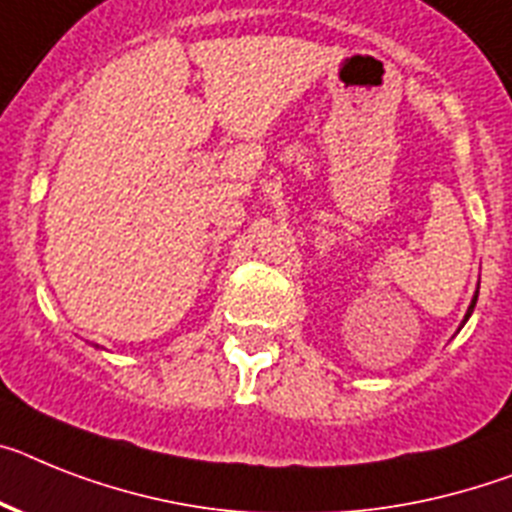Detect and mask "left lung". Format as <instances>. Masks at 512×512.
Listing matches in <instances>:
<instances>
[{"label": "left lung", "instance_id": "1", "mask_svg": "<svg viewBox=\"0 0 512 512\" xmlns=\"http://www.w3.org/2000/svg\"><path fill=\"white\" fill-rule=\"evenodd\" d=\"M476 299H479V286H476V291H474V299H471V304H468L466 315H463V322H461V325H458V330H461L463 325H466V322H468V317H471V312H474V307H476Z\"/></svg>", "mask_w": 512, "mask_h": 512}]
</instances>
